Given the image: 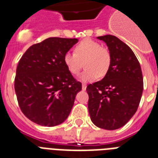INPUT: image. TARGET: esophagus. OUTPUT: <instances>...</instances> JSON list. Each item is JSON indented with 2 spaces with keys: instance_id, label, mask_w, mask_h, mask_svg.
<instances>
[{
  "instance_id": "34e87169",
  "label": "esophagus",
  "mask_w": 158,
  "mask_h": 158,
  "mask_svg": "<svg viewBox=\"0 0 158 158\" xmlns=\"http://www.w3.org/2000/svg\"><path fill=\"white\" fill-rule=\"evenodd\" d=\"M86 89H87L86 84H82V89H83V90H86Z\"/></svg>"
}]
</instances>
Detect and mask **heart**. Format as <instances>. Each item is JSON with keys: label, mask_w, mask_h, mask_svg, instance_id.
Returning <instances> with one entry per match:
<instances>
[{"label": "heart", "mask_w": 158, "mask_h": 158, "mask_svg": "<svg viewBox=\"0 0 158 158\" xmlns=\"http://www.w3.org/2000/svg\"><path fill=\"white\" fill-rule=\"evenodd\" d=\"M84 60L86 69L82 73L80 79L83 82H91L105 76L110 68L111 58L109 51L102 48L98 42L85 39L76 46L74 52H68L64 56L67 69L74 75L80 72Z\"/></svg>", "instance_id": "obj_1"}]
</instances>
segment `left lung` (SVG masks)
Segmentation results:
<instances>
[{
  "label": "left lung",
  "instance_id": "8db88e82",
  "mask_svg": "<svg viewBox=\"0 0 158 158\" xmlns=\"http://www.w3.org/2000/svg\"><path fill=\"white\" fill-rule=\"evenodd\" d=\"M108 47L109 70L101 81L87 87L92 122L102 129L117 130L132 118L139 105L143 79L135 53L115 36L98 37Z\"/></svg>",
  "mask_w": 158,
  "mask_h": 158
}]
</instances>
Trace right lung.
Returning <instances> with one entry per match:
<instances>
[{
    "label": "right lung",
    "mask_w": 158,
    "mask_h": 158,
    "mask_svg": "<svg viewBox=\"0 0 158 158\" xmlns=\"http://www.w3.org/2000/svg\"><path fill=\"white\" fill-rule=\"evenodd\" d=\"M77 43V38H47L21 57L15 90L22 112L33 122L52 127L69 116L82 84L67 69L64 56Z\"/></svg>",
    "instance_id": "obj_1"
}]
</instances>
